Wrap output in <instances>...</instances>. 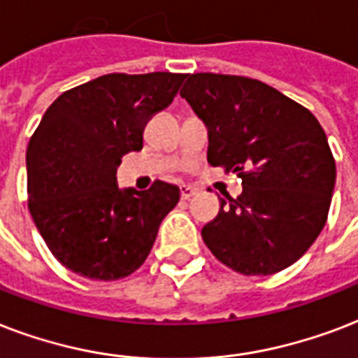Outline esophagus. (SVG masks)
<instances>
[{
  "instance_id": "obj_1",
  "label": "esophagus",
  "mask_w": 358,
  "mask_h": 358,
  "mask_svg": "<svg viewBox=\"0 0 358 358\" xmlns=\"http://www.w3.org/2000/svg\"><path fill=\"white\" fill-rule=\"evenodd\" d=\"M196 192H198V188L196 187H190V185H181V198L182 199H190Z\"/></svg>"
}]
</instances>
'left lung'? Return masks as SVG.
<instances>
[{"label":"left lung","mask_w":358,"mask_h":358,"mask_svg":"<svg viewBox=\"0 0 358 358\" xmlns=\"http://www.w3.org/2000/svg\"><path fill=\"white\" fill-rule=\"evenodd\" d=\"M181 96L207 127V162L243 179L220 198L201 237L218 262L246 276L295 263L327 222L336 164L325 130L304 106L259 80L190 74Z\"/></svg>","instance_id":"left-lung-1"}]
</instances>
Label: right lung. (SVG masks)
I'll return each mask as SVG.
<instances>
[{"label":"right lung","instance_id":"add662e5","mask_svg":"<svg viewBox=\"0 0 358 358\" xmlns=\"http://www.w3.org/2000/svg\"><path fill=\"white\" fill-rule=\"evenodd\" d=\"M187 74H106L65 91L29 140L27 205L55 259L91 280H119L145 262L181 192L117 187L121 157L143 148L153 113L170 106Z\"/></svg>","mask_w":358,"mask_h":358}]
</instances>
